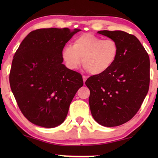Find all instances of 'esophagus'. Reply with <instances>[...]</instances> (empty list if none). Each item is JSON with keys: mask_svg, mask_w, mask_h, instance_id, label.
<instances>
[{"mask_svg": "<svg viewBox=\"0 0 158 158\" xmlns=\"http://www.w3.org/2000/svg\"><path fill=\"white\" fill-rule=\"evenodd\" d=\"M83 83H85V81H86V80H87V77H86L85 75H83Z\"/></svg>", "mask_w": 158, "mask_h": 158, "instance_id": "34e87169", "label": "esophagus"}]
</instances>
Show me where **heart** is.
<instances>
[{
    "mask_svg": "<svg viewBox=\"0 0 158 158\" xmlns=\"http://www.w3.org/2000/svg\"><path fill=\"white\" fill-rule=\"evenodd\" d=\"M118 45L112 39L103 40L91 33H85L73 40V46L64 45L62 58L68 69L75 70L82 64L92 75L106 72L118 55Z\"/></svg>",
    "mask_w": 158,
    "mask_h": 158,
    "instance_id": "1",
    "label": "heart"
}]
</instances>
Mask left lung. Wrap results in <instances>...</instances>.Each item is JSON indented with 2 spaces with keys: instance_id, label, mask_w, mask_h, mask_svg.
Returning <instances> with one entry per match:
<instances>
[{
  "instance_id": "left-lung-1",
  "label": "left lung",
  "mask_w": 158,
  "mask_h": 158,
  "mask_svg": "<svg viewBox=\"0 0 158 158\" xmlns=\"http://www.w3.org/2000/svg\"><path fill=\"white\" fill-rule=\"evenodd\" d=\"M115 40L118 55L106 72L85 81L93 117L104 127L119 126L133 118L150 86V57L139 40L122 31H98Z\"/></svg>"
}]
</instances>
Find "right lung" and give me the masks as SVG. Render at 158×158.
Listing matches in <instances>:
<instances>
[{
	"label": "right lung",
	"mask_w": 158,
	"mask_h": 158,
	"mask_svg": "<svg viewBox=\"0 0 158 158\" xmlns=\"http://www.w3.org/2000/svg\"><path fill=\"white\" fill-rule=\"evenodd\" d=\"M81 30L40 29L30 32L14 56L10 86L23 115L52 128L65 119L73 98L83 85L80 73L62 64V50Z\"/></svg>",
	"instance_id": "right-lung-1"
}]
</instances>
